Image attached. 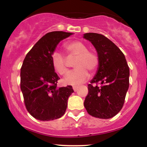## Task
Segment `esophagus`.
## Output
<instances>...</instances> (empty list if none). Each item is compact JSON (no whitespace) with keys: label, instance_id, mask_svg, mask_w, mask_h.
Here are the masks:
<instances>
[{"label":"esophagus","instance_id":"esophagus-1","mask_svg":"<svg viewBox=\"0 0 147 147\" xmlns=\"http://www.w3.org/2000/svg\"><path fill=\"white\" fill-rule=\"evenodd\" d=\"M72 88H73L74 91H75V92H76V91L78 90L79 88H78V86H73V87H72Z\"/></svg>","mask_w":147,"mask_h":147}]
</instances>
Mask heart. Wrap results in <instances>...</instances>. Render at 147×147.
Instances as JSON below:
<instances>
[{"label": "heart", "instance_id": "heart-1", "mask_svg": "<svg viewBox=\"0 0 147 147\" xmlns=\"http://www.w3.org/2000/svg\"><path fill=\"white\" fill-rule=\"evenodd\" d=\"M68 57H76L73 66L76 68L64 79L65 84L77 86L84 83L88 78V70L93 72L99 65V59L93 52L88 51L87 46L79 41H72L64 45ZM53 68L61 75H65L68 72L66 59L58 52H54L51 57Z\"/></svg>", "mask_w": 147, "mask_h": 147}]
</instances>
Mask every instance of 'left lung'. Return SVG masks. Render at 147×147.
Wrapping results in <instances>:
<instances>
[{
    "label": "left lung",
    "mask_w": 147,
    "mask_h": 147,
    "mask_svg": "<svg viewBox=\"0 0 147 147\" xmlns=\"http://www.w3.org/2000/svg\"><path fill=\"white\" fill-rule=\"evenodd\" d=\"M84 38L96 49L99 65L95 77L88 86V94L84 105L95 117L109 119L122 109L129 86V68L124 54L111 40L97 33H86ZM100 82L101 87L91 83Z\"/></svg>",
    "instance_id": "1"
}]
</instances>
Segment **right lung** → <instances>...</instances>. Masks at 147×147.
I'll use <instances>...</instances> for the list:
<instances>
[{
    "label": "right lung",
    "instance_id": "right-lung-1",
    "mask_svg": "<svg viewBox=\"0 0 147 147\" xmlns=\"http://www.w3.org/2000/svg\"><path fill=\"white\" fill-rule=\"evenodd\" d=\"M73 33L51 32L40 38L27 54L21 68V89L29 113L40 121H50L63 115L71 86L58 88L60 78L52 66L51 57L59 42Z\"/></svg>",
    "mask_w": 147,
    "mask_h": 147
}]
</instances>
